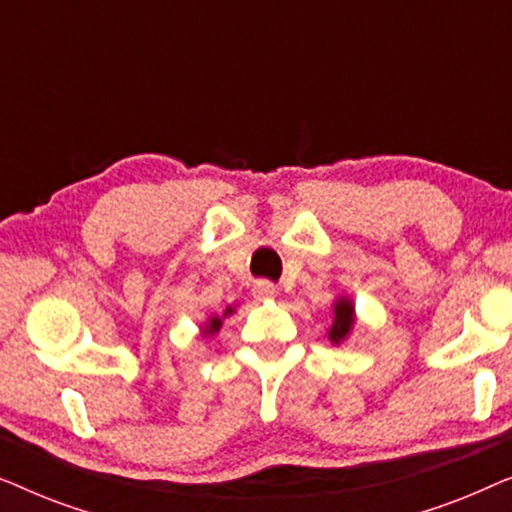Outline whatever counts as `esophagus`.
<instances>
[{
	"label": "esophagus",
	"mask_w": 512,
	"mask_h": 512,
	"mask_svg": "<svg viewBox=\"0 0 512 512\" xmlns=\"http://www.w3.org/2000/svg\"><path fill=\"white\" fill-rule=\"evenodd\" d=\"M277 296V286L272 282H265V279H261V282L254 284V298L256 300H270Z\"/></svg>",
	"instance_id": "1"
}]
</instances>
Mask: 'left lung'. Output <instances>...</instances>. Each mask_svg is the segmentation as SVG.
<instances>
[{"label":"left lung","mask_w":512,"mask_h":512,"mask_svg":"<svg viewBox=\"0 0 512 512\" xmlns=\"http://www.w3.org/2000/svg\"><path fill=\"white\" fill-rule=\"evenodd\" d=\"M354 321H356V317H354L352 300L345 298V296L335 300V305H333V324H331V328H328V340H331L333 345H340V342L345 340L349 333H352Z\"/></svg>","instance_id":"obj_1"}]
</instances>
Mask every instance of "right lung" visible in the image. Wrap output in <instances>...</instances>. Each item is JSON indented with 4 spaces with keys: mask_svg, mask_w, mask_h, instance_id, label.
<instances>
[{
    "mask_svg": "<svg viewBox=\"0 0 512 512\" xmlns=\"http://www.w3.org/2000/svg\"><path fill=\"white\" fill-rule=\"evenodd\" d=\"M233 312H235L233 307H226V312H223L221 317H219V314H216V317H209L207 324L202 326V333H205V335H216V333H219V328H221V324H223V319L230 317V314H233Z\"/></svg>",
    "mask_w": 512,
    "mask_h": 512,
    "instance_id": "1",
    "label": "right lung"
}]
</instances>
